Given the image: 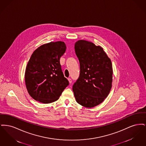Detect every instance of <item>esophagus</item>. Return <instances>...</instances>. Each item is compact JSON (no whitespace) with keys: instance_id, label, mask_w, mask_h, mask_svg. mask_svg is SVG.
Wrapping results in <instances>:
<instances>
[{"instance_id":"34e87169","label":"esophagus","mask_w":146,"mask_h":146,"mask_svg":"<svg viewBox=\"0 0 146 146\" xmlns=\"http://www.w3.org/2000/svg\"><path fill=\"white\" fill-rule=\"evenodd\" d=\"M68 80L69 83H70V84L72 83V79H71L70 78H68Z\"/></svg>"}]
</instances>
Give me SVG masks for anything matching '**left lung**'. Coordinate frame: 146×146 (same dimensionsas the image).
Wrapping results in <instances>:
<instances>
[{"instance_id":"1","label":"left lung","mask_w":146,"mask_h":146,"mask_svg":"<svg viewBox=\"0 0 146 146\" xmlns=\"http://www.w3.org/2000/svg\"><path fill=\"white\" fill-rule=\"evenodd\" d=\"M80 63V75L73 86L76 101L86 108L101 104L111 88L113 69L111 59L102 48L84 40L75 43Z\"/></svg>"}]
</instances>
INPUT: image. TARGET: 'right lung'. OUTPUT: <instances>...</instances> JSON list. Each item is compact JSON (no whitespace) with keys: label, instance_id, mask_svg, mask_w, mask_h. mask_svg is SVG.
Instances as JSON below:
<instances>
[{"label":"right lung","instance_id":"right-lung-1","mask_svg":"<svg viewBox=\"0 0 146 146\" xmlns=\"http://www.w3.org/2000/svg\"><path fill=\"white\" fill-rule=\"evenodd\" d=\"M66 50L64 42H50L36 49L25 71V83L30 96L43 104L57 101L69 82L60 62Z\"/></svg>","mask_w":146,"mask_h":146}]
</instances>
